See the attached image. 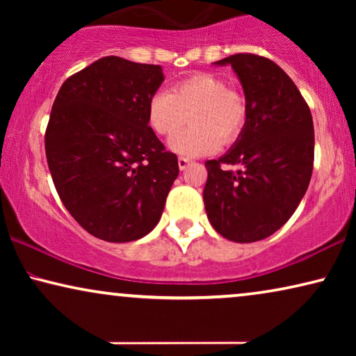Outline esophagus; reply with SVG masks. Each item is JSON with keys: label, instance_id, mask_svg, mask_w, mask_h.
Instances as JSON below:
<instances>
[{"label": "esophagus", "instance_id": "esophagus-1", "mask_svg": "<svg viewBox=\"0 0 356 356\" xmlns=\"http://www.w3.org/2000/svg\"><path fill=\"white\" fill-rule=\"evenodd\" d=\"M188 165H189V160L188 159H184V157H179L178 159V167H179V170H186L188 168Z\"/></svg>", "mask_w": 356, "mask_h": 356}]
</instances>
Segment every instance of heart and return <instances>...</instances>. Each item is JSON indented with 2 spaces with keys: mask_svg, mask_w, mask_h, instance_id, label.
I'll return each mask as SVG.
<instances>
[{
  "mask_svg": "<svg viewBox=\"0 0 356 356\" xmlns=\"http://www.w3.org/2000/svg\"><path fill=\"white\" fill-rule=\"evenodd\" d=\"M189 114L192 128L174 133ZM149 128L160 138H170L168 149L183 157H202L217 152L220 144H232L246 123L241 95L212 72H194L175 82L168 92H155L145 110Z\"/></svg>",
  "mask_w": 356,
  "mask_h": 356,
  "instance_id": "heart-1",
  "label": "heart"
}]
</instances>
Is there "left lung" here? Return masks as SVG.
Segmentation results:
<instances>
[{
  "mask_svg": "<svg viewBox=\"0 0 356 356\" xmlns=\"http://www.w3.org/2000/svg\"><path fill=\"white\" fill-rule=\"evenodd\" d=\"M232 66L246 99V123L227 154L207 160L204 206L227 240L254 243L293 216L314 160L313 116L298 87L267 58L240 53L213 63ZM240 164L236 172L221 165Z\"/></svg>",
  "mask_w": 356,
  "mask_h": 356,
  "instance_id": "left-lung-1",
  "label": "left lung"
}]
</instances>
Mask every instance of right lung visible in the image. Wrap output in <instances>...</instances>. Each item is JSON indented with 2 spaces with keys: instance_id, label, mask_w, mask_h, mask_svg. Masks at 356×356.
<instances>
[{
  "instance_id": "obj_1",
  "label": "right lung",
  "mask_w": 356,
  "mask_h": 356,
  "mask_svg": "<svg viewBox=\"0 0 356 356\" xmlns=\"http://www.w3.org/2000/svg\"><path fill=\"white\" fill-rule=\"evenodd\" d=\"M162 66L105 56L65 81L51 106L45 152L63 204L104 241L150 233L177 179L178 159L149 128Z\"/></svg>"
}]
</instances>
